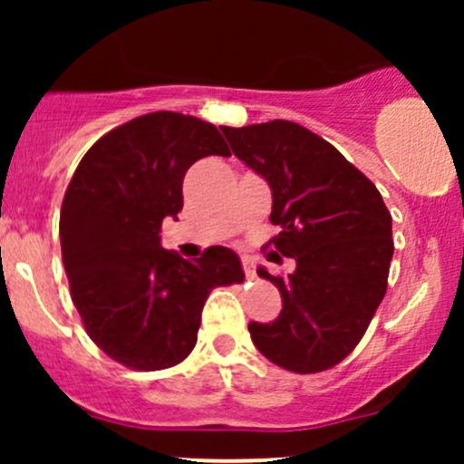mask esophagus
Here are the masks:
<instances>
[{"mask_svg": "<svg viewBox=\"0 0 464 464\" xmlns=\"http://www.w3.org/2000/svg\"><path fill=\"white\" fill-rule=\"evenodd\" d=\"M242 266H244V275H246L248 279H255V266H253V262H248V259H244Z\"/></svg>", "mask_w": 464, "mask_h": 464, "instance_id": "1", "label": "esophagus"}]
</instances>
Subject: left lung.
<instances>
[{"label":"left lung","mask_w":464,"mask_h":464,"mask_svg":"<svg viewBox=\"0 0 464 464\" xmlns=\"http://www.w3.org/2000/svg\"><path fill=\"white\" fill-rule=\"evenodd\" d=\"M239 161L273 191V255L296 262L292 275H257L279 287L284 310L250 323L259 353L292 372L327 371L343 362L386 295L392 218L382 194L329 141L295 121L242 129L220 126Z\"/></svg>","instance_id":"obj_1"}]
</instances>
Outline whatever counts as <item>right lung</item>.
<instances>
[{
  "mask_svg": "<svg viewBox=\"0 0 464 464\" xmlns=\"http://www.w3.org/2000/svg\"><path fill=\"white\" fill-rule=\"evenodd\" d=\"M209 154L231 157L198 117L157 111L106 132L78 163L61 207V250L89 338L135 371L183 362L218 285L244 281L231 248L188 262L161 248L165 218L183 209V179Z\"/></svg>",
  "mask_w": 464,
  "mask_h": 464,
  "instance_id": "add662e5",
  "label": "right lung"
}]
</instances>
